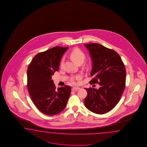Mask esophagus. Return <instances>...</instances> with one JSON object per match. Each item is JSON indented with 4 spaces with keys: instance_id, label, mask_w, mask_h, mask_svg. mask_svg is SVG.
<instances>
[{
    "instance_id": "34e87169",
    "label": "esophagus",
    "mask_w": 147,
    "mask_h": 147,
    "mask_svg": "<svg viewBox=\"0 0 147 147\" xmlns=\"http://www.w3.org/2000/svg\"><path fill=\"white\" fill-rule=\"evenodd\" d=\"M79 89H80V88L79 87H72V91H75V90H78Z\"/></svg>"
}]
</instances>
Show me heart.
I'll return each instance as SVG.
<instances>
[{
    "label": "heart",
    "instance_id": "heart-1",
    "mask_svg": "<svg viewBox=\"0 0 147 147\" xmlns=\"http://www.w3.org/2000/svg\"><path fill=\"white\" fill-rule=\"evenodd\" d=\"M70 56L71 59L74 60L76 63H83L86 58V54L80 48H76L71 51L70 53ZM63 63V60L61 61V64ZM81 76L77 75L70 79V81L72 84H77V80L81 78Z\"/></svg>",
    "mask_w": 147,
    "mask_h": 147
}]
</instances>
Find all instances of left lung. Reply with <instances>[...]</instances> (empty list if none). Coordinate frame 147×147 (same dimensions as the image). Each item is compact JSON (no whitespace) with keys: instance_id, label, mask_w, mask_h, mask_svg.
Returning <instances> with one entry per match:
<instances>
[{"instance_id":"obj_1","label":"left lung","mask_w":147,"mask_h":147,"mask_svg":"<svg viewBox=\"0 0 147 147\" xmlns=\"http://www.w3.org/2000/svg\"><path fill=\"white\" fill-rule=\"evenodd\" d=\"M92 61L91 84H98L99 89L85 88L87 96L84 105L97 114L109 112L119 102L125 86L126 71L119 54L100 44H84Z\"/></svg>"}]
</instances>
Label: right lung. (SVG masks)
<instances>
[{"mask_svg":"<svg viewBox=\"0 0 147 147\" xmlns=\"http://www.w3.org/2000/svg\"><path fill=\"white\" fill-rule=\"evenodd\" d=\"M68 47H55L37 54L27 69V89L35 106L41 113L53 116L66 107L71 87L56 89L51 76L58 71L60 61Z\"/></svg>","mask_w":147,"mask_h":147,"instance_id":"obj_1","label":"right lung"}]
</instances>
